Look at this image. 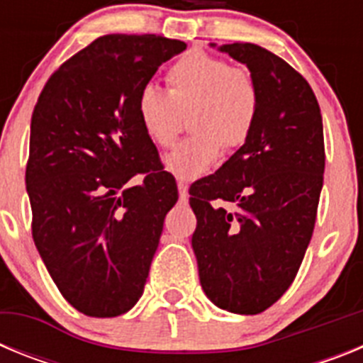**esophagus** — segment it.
Instances as JSON below:
<instances>
[{
  "label": "esophagus",
  "mask_w": 363,
  "mask_h": 363,
  "mask_svg": "<svg viewBox=\"0 0 363 363\" xmlns=\"http://www.w3.org/2000/svg\"><path fill=\"white\" fill-rule=\"evenodd\" d=\"M178 192H179V198L182 200H187L189 198V189H187V184H184L182 179L178 182Z\"/></svg>",
  "instance_id": "1"
}]
</instances>
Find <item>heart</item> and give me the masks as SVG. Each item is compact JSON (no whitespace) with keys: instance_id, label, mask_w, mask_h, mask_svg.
<instances>
[{"instance_id":"1","label":"heart","mask_w":363,"mask_h":363,"mask_svg":"<svg viewBox=\"0 0 363 363\" xmlns=\"http://www.w3.org/2000/svg\"><path fill=\"white\" fill-rule=\"evenodd\" d=\"M165 82L167 92L145 85L138 94V121L154 145L167 149L182 127L179 114L189 111L192 134L163 163L176 178L196 179L216 165L223 147L238 149L249 140L259 111L258 83L243 67L203 50L184 54Z\"/></svg>"}]
</instances>
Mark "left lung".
<instances>
[{
	"label": "left lung",
	"mask_w": 363,
	"mask_h": 363,
	"mask_svg": "<svg viewBox=\"0 0 363 363\" xmlns=\"http://www.w3.org/2000/svg\"><path fill=\"white\" fill-rule=\"evenodd\" d=\"M220 50L251 70L259 111L249 140L189 191L192 249L214 306L258 314L289 289L313 236L325 169L322 114L306 78L277 54L255 43Z\"/></svg>",
	"instance_id": "1"
}]
</instances>
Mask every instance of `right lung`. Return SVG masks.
<instances>
[{
	"label": "right lung",
	"mask_w": 363,
	"mask_h": 363,
	"mask_svg": "<svg viewBox=\"0 0 363 363\" xmlns=\"http://www.w3.org/2000/svg\"><path fill=\"white\" fill-rule=\"evenodd\" d=\"M187 45L108 34L45 83L30 121L32 238L60 293L79 313L112 318L143 294L178 187L138 121V94ZM143 176V184L130 179Z\"/></svg>",
	"instance_id": "1"
}]
</instances>
